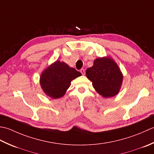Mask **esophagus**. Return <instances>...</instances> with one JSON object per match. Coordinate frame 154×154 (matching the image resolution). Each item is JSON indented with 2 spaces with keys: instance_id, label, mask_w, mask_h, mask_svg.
I'll list each match as a JSON object with an SVG mask.
<instances>
[{
  "instance_id": "obj_1",
  "label": "esophagus",
  "mask_w": 154,
  "mask_h": 154,
  "mask_svg": "<svg viewBox=\"0 0 154 154\" xmlns=\"http://www.w3.org/2000/svg\"><path fill=\"white\" fill-rule=\"evenodd\" d=\"M80 73L82 74V75H84L85 74V70H84V69H83V68H82L81 70H80Z\"/></svg>"
}]
</instances>
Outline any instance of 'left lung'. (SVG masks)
<instances>
[{"instance_id":"1","label":"left lung","mask_w":154,"mask_h":154,"mask_svg":"<svg viewBox=\"0 0 154 154\" xmlns=\"http://www.w3.org/2000/svg\"><path fill=\"white\" fill-rule=\"evenodd\" d=\"M86 76L93 87L104 98L116 95L122 82V74L116 63L110 58H96L86 70Z\"/></svg>"}]
</instances>
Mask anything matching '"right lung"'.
<instances>
[{
	"label": "right lung",
	"mask_w": 154,
	"mask_h": 154,
	"mask_svg": "<svg viewBox=\"0 0 154 154\" xmlns=\"http://www.w3.org/2000/svg\"><path fill=\"white\" fill-rule=\"evenodd\" d=\"M81 76V73L65 62L56 61L43 72L40 85L46 94L53 99L61 98L70 86L71 81Z\"/></svg>",
	"instance_id": "add662e5"
}]
</instances>
